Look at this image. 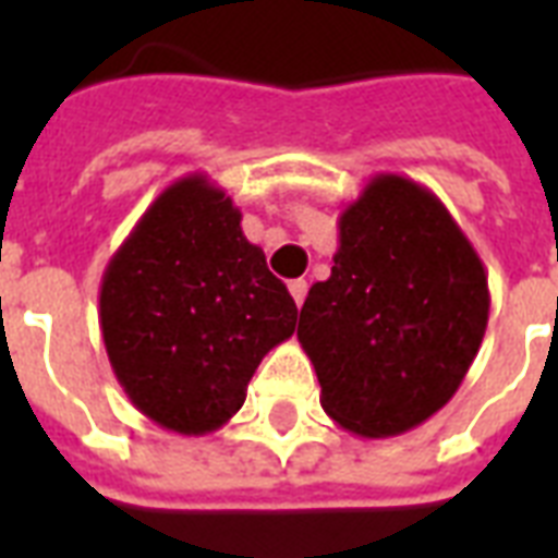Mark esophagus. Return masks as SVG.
I'll list each match as a JSON object with an SVG mask.
<instances>
[{"instance_id": "1", "label": "esophagus", "mask_w": 558, "mask_h": 558, "mask_svg": "<svg viewBox=\"0 0 558 558\" xmlns=\"http://www.w3.org/2000/svg\"><path fill=\"white\" fill-rule=\"evenodd\" d=\"M306 280L304 278H298V280H289V295H292V301L298 304V310H301V304H304V298H306Z\"/></svg>"}]
</instances>
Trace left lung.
<instances>
[{
	"label": "left lung",
	"instance_id": "1",
	"mask_svg": "<svg viewBox=\"0 0 558 558\" xmlns=\"http://www.w3.org/2000/svg\"><path fill=\"white\" fill-rule=\"evenodd\" d=\"M486 322L484 263L446 205L376 173L341 210L339 252L306 295L298 341L341 428L397 437L454 397Z\"/></svg>",
	"mask_w": 558,
	"mask_h": 558
}]
</instances>
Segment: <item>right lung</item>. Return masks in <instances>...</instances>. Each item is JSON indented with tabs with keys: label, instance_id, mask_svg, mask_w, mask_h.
<instances>
[{
	"label": "right lung",
	"instance_id": "obj_1",
	"mask_svg": "<svg viewBox=\"0 0 558 558\" xmlns=\"http://www.w3.org/2000/svg\"><path fill=\"white\" fill-rule=\"evenodd\" d=\"M240 208L191 173L156 196L100 278V332L116 379L168 432H217L243 408L298 306L245 240Z\"/></svg>",
	"mask_w": 558,
	"mask_h": 558
}]
</instances>
